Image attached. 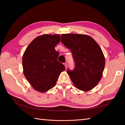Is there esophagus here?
<instances>
[{"label":"esophagus","mask_w":125,"mask_h":125,"mask_svg":"<svg viewBox=\"0 0 125 125\" xmlns=\"http://www.w3.org/2000/svg\"><path fill=\"white\" fill-rule=\"evenodd\" d=\"M64 66H65V68H66L67 67V63H64Z\"/></svg>","instance_id":"esophagus-1"}]
</instances>
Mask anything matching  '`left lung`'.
Returning a JSON list of instances; mask_svg holds the SVG:
<instances>
[{"mask_svg": "<svg viewBox=\"0 0 125 125\" xmlns=\"http://www.w3.org/2000/svg\"><path fill=\"white\" fill-rule=\"evenodd\" d=\"M61 42L70 49L75 61L73 71L67 70L78 89L88 92L100 82L105 65V57L98 43L87 35L62 34Z\"/></svg>", "mask_w": 125, "mask_h": 125, "instance_id": "1", "label": "left lung"}]
</instances>
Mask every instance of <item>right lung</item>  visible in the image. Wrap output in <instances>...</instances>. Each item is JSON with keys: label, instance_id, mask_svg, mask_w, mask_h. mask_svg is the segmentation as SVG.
I'll list each match as a JSON object with an SVG mask.
<instances>
[{"label": "right lung", "instance_id": "right-lung-1", "mask_svg": "<svg viewBox=\"0 0 125 125\" xmlns=\"http://www.w3.org/2000/svg\"><path fill=\"white\" fill-rule=\"evenodd\" d=\"M61 41L59 34L40 35L27 46L22 56L23 73L32 87L45 93L56 85L65 67L57 61L54 48Z\"/></svg>", "mask_w": 125, "mask_h": 125}]
</instances>
